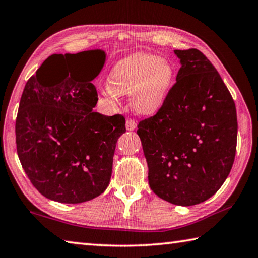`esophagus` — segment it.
Listing matches in <instances>:
<instances>
[{"label": "esophagus", "instance_id": "esophagus-1", "mask_svg": "<svg viewBox=\"0 0 258 258\" xmlns=\"http://www.w3.org/2000/svg\"><path fill=\"white\" fill-rule=\"evenodd\" d=\"M137 128V121L134 119H127L126 120V130L127 131H134Z\"/></svg>", "mask_w": 258, "mask_h": 258}]
</instances>
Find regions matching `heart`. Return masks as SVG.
<instances>
[{
	"label": "heart",
	"instance_id": "1",
	"mask_svg": "<svg viewBox=\"0 0 258 258\" xmlns=\"http://www.w3.org/2000/svg\"><path fill=\"white\" fill-rule=\"evenodd\" d=\"M174 77V67L167 59L147 53L131 55L112 67L102 93L112 101L131 94L130 103L135 112L154 116L164 107Z\"/></svg>",
	"mask_w": 258,
	"mask_h": 258
}]
</instances>
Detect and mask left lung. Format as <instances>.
I'll use <instances>...</instances> for the list:
<instances>
[{
	"mask_svg": "<svg viewBox=\"0 0 258 258\" xmlns=\"http://www.w3.org/2000/svg\"><path fill=\"white\" fill-rule=\"evenodd\" d=\"M181 68L164 107L139 123L148 180L159 198L194 206L229 176L237 148L235 104L220 74L197 49L175 50Z\"/></svg>",
	"mask_w": 258,
	"mask_h": 258,
	"instance_id": "left-lung-1",
	"label": "left lung"
}]
</instances>
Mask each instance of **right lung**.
Segmentation results:
<instances>
[{
  "label": "right lung",
  "instance_id": "right-lung-1",
  "mask_svg": "<svg viewBox=\"0 0 258 258\" xmlns=\"http://www.w3.org/2000/svg\"><path fill=\"white\" fill-rule=\"evenodd\" d=\"M103 50L53 54L26 83L16 120L17 152L41 195L62 204L98 197L109 185L116 143L126 132L121 115L94 112L92 82L106 62ZM59 59L69 73L59 82L47 74Z\"/></svg>",
  "mask_w": 258,
  "mask_h": 258
}]
</instances>
